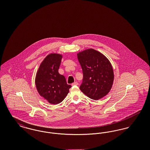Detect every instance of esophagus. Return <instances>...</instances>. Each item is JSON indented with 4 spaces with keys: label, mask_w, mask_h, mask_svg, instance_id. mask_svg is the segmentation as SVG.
<instances>
[{
    "label": "esophagus",
    "mask_w": 150,
    "mask_h": 150,
    "mask_svg": "<svg viewBox=\"0 0 150 150\" xmlns=\"http://www.w3.org/2000/svg\"><path fill=\"white\" fill-rule=\"evenodd\" d=\"M78 82H74V83L72 84V86H78Z\"/></svg>",
    "instance_id": "esophagus-1"
}]
</instances>
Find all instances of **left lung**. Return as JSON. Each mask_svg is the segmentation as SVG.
Wrapping results in <instances>:
<instances>
[{
    "label": "left lung",
    "instance_id": "left-lung-1",
    "mask_svg": "<svg viewBox=\"0 0 150 150\" xmlns=\"http://www.w3.org/2000/svg\"><path fill=\"white\" fill-rule=\"evenodd\" d=\"M78 58L83 79L80 89L93 100L102 98L111 89L114 71L111 63L102 53L93 49L79 52Z\"/></svg>",
    "mask_w": 150,
    "mask_h": 150
}]
</instances>
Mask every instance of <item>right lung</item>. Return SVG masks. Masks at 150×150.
<instances>
[{
	"instance_id": "1",
	"label": "right lung",
	"mask_w": 150,
	"mask_h": 150,
	"mask_svg": "<svg viewBox=\"0 0 150 150\" xmlns=\"http://www.w3.org/2000/svg\"><path fill=\"white\" fill-rule=\"evenodd\" d=\"M62 56L50 54L43 60L37 72L35 84L39 94L50 103L56 105L64 100L71 87L64 75L58 73Z\"/></svg>"
}]
</instances>
